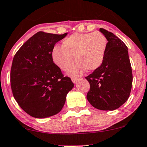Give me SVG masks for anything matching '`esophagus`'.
I'll return each mask as SVG.
<instances>
[{
  "label": "esophagus",
  "mask_w": 147,
  "mask_h": 147,
  "mask_svg": "<svg viewBox=\"0 0 147 147\" xmlns=\"http://www.w3.org/2000/svg\"><path fill=\"white\" fill-rule=\"evenodd\" d=\"M71 79H72V81L74 83V84H76V83L78 81V80H79V78H78V77H72Z\"/></svg>",
  "instance_id": "1"
}]
</instances>
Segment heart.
Masks as SVG:
<instances>
[{
	"mask_svg": "<svg viewBox=\"0 0 147 147\" xmlns=\"http://www.w3.org/2000/svg\"><path fill=\"white\" fill-rule=\"evenodd\" d=\"M105 35L99 31L92 33H75L63 40L62 46L53 48L52 58L54 63L66 71L75 61L77 64L70 70L71 75H79L86 70L94 71L101 66L107 49Z\"/></svg>",
	"mask_w": 147,
	"mask_h": 147,
	"instance_id": "obj_1",
	"label": "heart"
}]
</instances>
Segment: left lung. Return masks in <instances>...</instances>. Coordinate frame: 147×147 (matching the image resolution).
Returning a JSON list of instances; mask_svg holds the SVG:
<instances>
[{
    "mask_svg": "<svg viewBox=\"0 0 147 147\" xmlns=\"http://www.w3.org/2000/svg\"><path fill=\"white\" fill-rule=\"evenodd\" d=\"M108 45L100 68L86 77L90 85L87 99L95 108L115 110L125 103L130 95L132 70L128 49L114 33L100 28Z\"/></svg>",
    "mask_w": 147,
    "mask_h": 147,
    "instance_id": "1",
    "label": "left lung"
}]
</instances>
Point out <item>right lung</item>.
Returning a JSON list of instances; mask_svg holds the SVG:
<instances>
[{"mask_svg":"<svg viewBox=\"0 0 147 147\" xmlns=\"http://www.w3.org/2000/svg\"><path fill=\"white\" fill-rule=\"evenodd\" d=\"M66 35L40 31L14 55L10 73L12 93L21 108L34 118L58 114L74 87L52 58L53 48Z\"/></svg>","mask_w":147,"mask_h":147,"instance_id":"1","label":"right lung"}]
</instances>
